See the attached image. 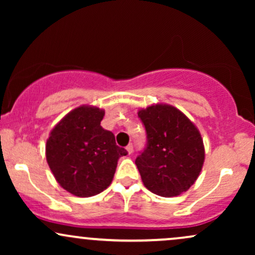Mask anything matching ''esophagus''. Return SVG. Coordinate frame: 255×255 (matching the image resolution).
Here are the masks:
<instances>
[{
    "mask_svg": "<svg viewBox=\"0 0 255 255\" xmlns=\"http://www.w3.org/2000/svg\"><path fill=\"white\" fill-rule=\"evenodd\" d=\"M126 150H127L128 154H131V153H133V145L129 144V145L127 146V147H126Z\"/></svg>",
    "mask_w": 255,
    "mask_h": 255,
    "instance_id": "1",
    "label": "esophagus"
}]
</instances>
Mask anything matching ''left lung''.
Returning <instances> with one entry per match:
<instances>
[{"label": "left lung", "mask_w": 255, "mask_h": 255, "mask_svg": "<svg viewBox=\"0 0 255 255\" xmlns=\"http://www.w3.org/2000/svg\"><path fill=\"white\" fill-rule=\"evenodd\" d=\"M147 146L135 159L144 186L160 197H177L197 181L205 160L203 137L177 108L153 104L137 113Z\"/></svg>", "instance_id": "8db88e82"}]
</instances>
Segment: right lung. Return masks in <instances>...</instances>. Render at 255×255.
<instances>
[{"label":"right lung","mask_w":255,"mask_h":255,"mask_svg":"<svg viewBox=\"0 0 255 255\" xmlns=\"http://www.w3.org/2000/svg\"><path fill=\"white\" fill-rule=\"evenodd\" d=\"M104 114L97 107L80 105L52 128L46 140L49 168L58 184L75 197H93L107 189L119 158L127 154L101 126Z\"/></svg>","instance_id":"obj_1"}]
</instances>
